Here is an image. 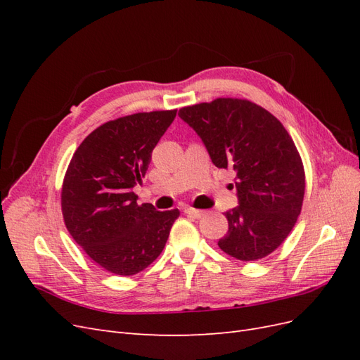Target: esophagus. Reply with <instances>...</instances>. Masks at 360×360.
<instances>
[{
    "mask_svg": "<svg viewBox=\"0 0 360 360\" xmlns=\"http://www.w3.org/2000/svg\"><path fill=\"white\" fill-rule=\"evenodd\" d=\"M184 213H186V214L191 216V217H195V219H200V217L204 214L202 210L192 209V207H186V209H184Z\"/></svg>",
    "mask_w": 360,
    "mask_h": 360,
    "instance_id": "esophagus-1",
    "label": "esophagus"
}]
</instances>
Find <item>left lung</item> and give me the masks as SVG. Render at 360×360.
Here are the masks:
<instances>
[{
  "label": "left lung",
  "instance_id": "left-lung-1",
  "mask_svg": "<svg viewBox=\"0 0 360 360\" xmlns=\"http://www.w3.org/2000/svg\"><path fill=\"white\" fill-rule=\"evenodd\" d=\"M180 118L201 138L217 168H233L238 205L225 212V254L255 261L274 252L302 210L304 171L299 151L276 117L243 99L181 108Z\"/></svg>",
  "mask_w": 360,
  "mask_h": 360
}]
</instances>
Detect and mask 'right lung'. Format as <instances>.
I'll return each mask as SVG.
<instances>
[{
  "mask_svg": "<svg viewBox=\"0 0 360 360\" xmlns=\"http://www.w3.org/2000/svg\"><path fill=\"white\" fill-rule=\"evenodd\" d=\"M177 110L138 112L112 120L86 136L63 181L64 224L94 263L130 276L160 255L177 209L138 205L134 188L143 183L151 151Z\"/></svg>",
  "mask_w": 360,
  "mask_h": 360,
  "instance_id": "1",
  "label": "right lung"
}]
</instances>
